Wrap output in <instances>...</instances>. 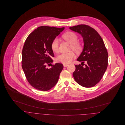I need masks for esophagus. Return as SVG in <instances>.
<instances>
[{
  "mask_svg": "<svg viewBox=\"0 0 125 125\" xmlns=\"http://www.w3.org/2000/svg\"><path fill=\"white\" fill-rule=\"evenodd\" d=\"M68 65V64H63L64 67H67Z\"/></svg>",
  "mask_w": 125,
  "mask_h": 125,
  "instance_id": "esophagus-1",
  "label": "esophagus"
}]
</instances>
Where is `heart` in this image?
Masks as SVG:
<instances>
[{
    "label": "heart",
    "instance_id": "1",
    "mask_svg": "<svg viewBox=\"0 0 125 125\" xmlns=\"http://www.w3.org/2000/svg\"><path fill=\"white\" fill-rule=\"evenodd\" d=\"M62 37L71 44L70 50H72L76 53H80L83 49L82 44L78 41V36L77 35L73 32H68L62 35ZM59 42L57 37L52 40L51 43V49L55 53L59 52ZM74 57V54L73 52L67 53H62L58 55L56 58V61L64 64L70 63Z\"/></svg>",
    "mask_w": 125,
    "mask_h": 125
}]
</instances>
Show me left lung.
Returning a JSON list of instances; mask_svg holds the SVG:
<instances>
[{"mask_svg": "<svg viewBox=\"0 0 125 125\" xmlns=\"http://www.w3.org/2000/svg\"><path fill=\"white\" fill-rule=\"evenodd\" d=\"M69 28L81 35L84 44L83 52L77 59L82 63L75 65L73 78L82 87H94L100 81L107 69L108 54L104 42L98 33L89 25L80 24ZM85 61L87 63L83 67Z\"/></svg>", "mask_w": 125, "mask_h": 125, "instance_id": "left-lung-1", "label": "left lung"}]
</instances>
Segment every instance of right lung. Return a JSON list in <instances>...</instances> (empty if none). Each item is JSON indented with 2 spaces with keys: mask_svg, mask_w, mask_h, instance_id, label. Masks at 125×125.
<instances>
[{
  "mask_svg": "<svg viewBox=\"0 0 125 125\" xmlns=\"http://www.w3.org/2000/svg\"><path fill=\"white\" fill-rule=\"evenodd\" d=\"M64 27L42 26L37 28L27 37L22 51L21 66L29 84L36 89L47 91L57 84L62 63L46 66L52 63L54 57L51 43Z\"/></svg>",
  "mask_w": 125,
  "mask_h": 125,
  "instance_id": "right-lung-1",
  "label": "right lung"
}]
</instances>
